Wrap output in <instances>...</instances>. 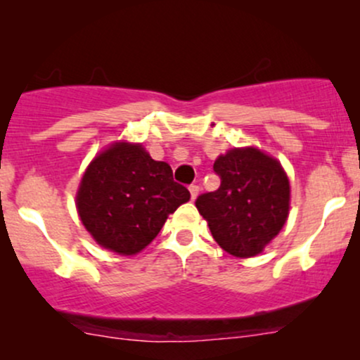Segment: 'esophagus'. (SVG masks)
<instances>
[{"label": "esophagus", "mask_w": 360, "mask_h": 360, "mask_svg": "<svg viewBox=\"0 0 360 360\" xmlns=\"http://www.w3.org/2000/svg\"><path fill=\"white\" fill-rule=\"evenodd\" d=\"M200 191H201L200 186H196V184L189 186V193H191V200H196L198 194H200Z\"/></svg>", "instance_id": "1"}]
</instances>
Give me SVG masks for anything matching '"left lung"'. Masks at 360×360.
<instances>
[{
  "label": "left lung",
  "instance_id": "8db88e82",
  "mask_svg": "<svg viewBox=\"0 0 360 360\" xmlns=\"http://www.w3.org/2000/svg\"><path fill=\"white\" fill-rule=\"evenodd\" d=\"M221 184L201 194L196 208L223 250L238 259L259 255L286 225L289 177L276 157L259 147H233L217 157Z\"/></svg>",
  "mask_w": 360,
  "mask_h": 360
}]
</instances>
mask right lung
Returning a JSON list of instances; mask_svg holds the SVG:
<instances>
[{
    "label": "right lung",
    "instance_id": "obj_1",
    "mask_svg": "<svg viewBox=\"0 0 360 360\" xmlns=\"http://www.w3.org/2000/svg\"><path fill=\"white\" fill-rule=\"evenodd\" d=\"M191 194L174 183L167 162L139 142L117 140L93 157L79 181L76 208L103 249L131 257L157 237L169 214Z\"/></svg>",
    "mask_w": 360,
    "mask_h": 360
}]
</instances>
